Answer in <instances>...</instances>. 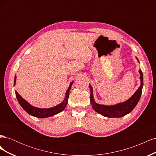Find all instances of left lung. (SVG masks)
Instances as JSON below:
<instances>
[{"mask_svg":"<svg viewBox=\"0 0 156 156\" xmlns=\"http://www.w3.org/2000/svg\"><path fill=\"white\" fill-rule=\"evenodd\" d=\"M138 62H139L137 58H136ZM139 72L140 73V85L139 88L136 90V91L134 93L129 99L127 101L118 103V104L114 105H100L96 103L94 101L93 96V89L90 84V103L92 106L94 110L98 112L103 116L108 118H120L124 116L127 114H129L133 108L136 107L137 104L142 94V89L143 87V74L142 71L139 69Z\"/></svg>","mask_w":156,"mask_h":156,"instance_id":"left-lung-1","label":"left lung"}]
</instances>
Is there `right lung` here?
Returning a JSON list of instances; mask_svg holds the SVG:
<instances>
[{"label":"right lung","mask_w":156,"mask_h":156,"mask_svg":"<svg viewBox=\"0 0 156 156\" xmlns=\"http://www.w3.org/2000/svg\"><path fill=\"white\" fill-rule=\"evenodd\" d=\"M16 75L15 76V78H14V85L16 84ZM73 83V81L71 82L69 87H68V90H66V92L65 98L64 101L61 103H60V104H58V105H56L54 107L49 108H40L35 107L34 106L31 105L30 103H28L25 100V99H23L20 94H18V92L16 90H15L16 96L19 103H20V105L27 112H28L29 115L33 116H35L37 118H41V119H45V118L54 116L64 110V108L67 105L68 98L69 95V92H70L71 88H72Z\"/></svg>","instance_id":"obj_1"}]
</instances>
